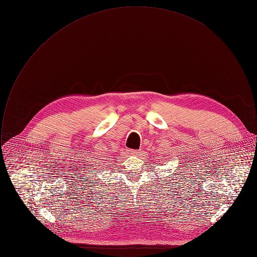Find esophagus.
Instances as JSON below:
<instances>
[{"label": "esophagus", "mask_w": 257, "mask_h": 257, "mask_svg": "<svg viewBox=\"0 0 257 257\" xmlns=\"http://www.w3.org/2000/svg\"><path fill=\"white\" fill-rule=\"evenodd\" d=\"M139 152H140L139 150H131V151H130V153H131L132 155H137V154H139Z\"/></svg>", "instance_id": "34e87169"}]
</instances>
